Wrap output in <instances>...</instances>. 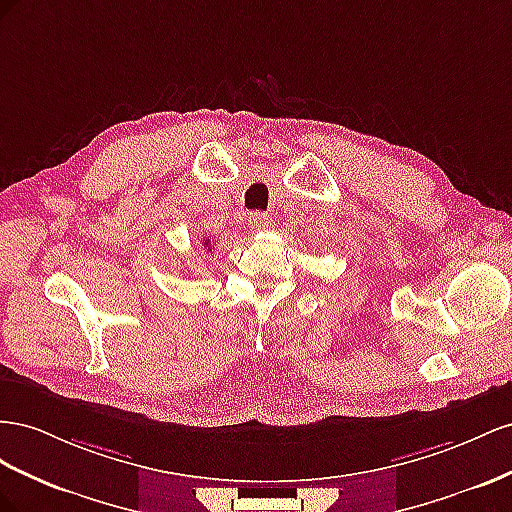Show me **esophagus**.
I'll list each match as a JSON object with an SVG mask.
<instances>
[{"label":"esophagus","mask_w":512,"mask_h":512,"mask_svg":"<svg viewBox=\"0 0 512 512\" xmlns=\"http://www.w3.org/2000/svg\"><path fill=\"white\" fill-rule=\"evenodd\" d=\"M248 223H251L253 231H268L272 227V218L264 212H253L251 218H248Z\"/></svg>","instance_id":"1"}]
</instances>
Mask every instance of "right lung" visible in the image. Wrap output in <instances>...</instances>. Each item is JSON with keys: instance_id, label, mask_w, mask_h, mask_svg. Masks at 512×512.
Instances as JSON below:
<instances>
[{"instance_id": "add662e5", "label": "right lung", "mask_w": 512, "mask_h": 512, "mask_svg": "<svg viewBox=\"0 0 512 512\" xmlns=\"http://www.w3.org/2000/svg\"><path fill=\"white\" fill-rule=\"evenodd\" d=\"M203 248H208V251H212V244H210V240L203 242Z\"/></svg>"}]
</instances>
